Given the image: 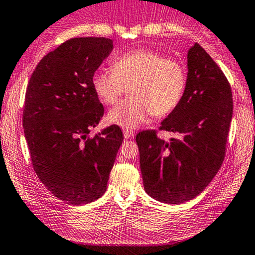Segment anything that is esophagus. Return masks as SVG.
Instances as JSON below:
<instances>
[{
  "label": "esophagus",
  "instance_id": "obj_1",
  "mask_svg": "<svg viewBox=\"0 0 255 255\" xmlns=\"http://www.w3.org/2000/svg\"><path fill=\"white\" fill-rule=\"evenodd\" d=\"M133 136V132L131 130H128V128H125L124 130V137L125 138H131Z\"/></svg>",
  "mask_w": 255,
  "mask_h": 255
}]
</instances>
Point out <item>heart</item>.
Returning a JSON list of instances; mask_svg holds the SVG:
<instances>
[{"label": "heart", "instance_id": "obj_1", "mask_svg": "<svg viewBox=\"0 0 255 255\" xmlns=\"http://www.w3.org/2000/svg\"><path fill=\"white\" fill-rule=\"evenodd\" d=\"M91 81L98 98L109 106L128 89L130 97L109 111L108 122L135 128L149 114L164 117L176 108L186 89V72L159 52L139 48L118 57L113 70H96Z\"/></svg>", "mask_w": 255, "mask_h": 255}]
</instances>
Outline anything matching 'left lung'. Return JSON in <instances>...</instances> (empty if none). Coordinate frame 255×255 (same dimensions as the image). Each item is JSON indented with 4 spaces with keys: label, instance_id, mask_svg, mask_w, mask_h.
I'll return each instance as SVG.
<instances>
[{
    "label": "left lung",
    "instance_id": "obj_1",
    "mask_svg": "<svg viewBox=\"0 0 255 255\" xmlns=\"http://www.w3.org/2000/svg\"><path fill=\"white\" fill-rule=\"evenodd\" d=\"M187 68L182 98L159 128L179 137L166 142L155 130L136 135L144 190L168 204L191 201L215 176L225 158L234 109L225 74L198 43L188 51Z\"/></svg>",
    "mask_w": 255,
    "mask_h": 255
}]
</instances>
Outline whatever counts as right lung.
Masks as SVG:
<instances>
[{
  "label": "right lung",
  "mask_w": 255,
  "mask_h": 255,
  "mask_svg": "<svg viewBox=\"0 0 255 255\" xmlns=\"http://www.w3.org/2000/svg\"><path fill=\"white\" fill-rule=\"evenodd\" d=\"M113 50L106 37H74L46 54L25 92L23 127L32 166L57 198L73 205L100 198L123 143L111 125L90 137L105 114L92 75Z\"/></svg>",
  "instance_id": "right-lung-1"
}]
</instances>
